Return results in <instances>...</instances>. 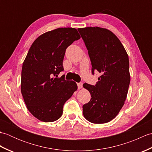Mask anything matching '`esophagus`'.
<instances>
[{
  "mask_svg": "<svg viewBox=\"0 0 152 152\" xmlns=\"http://www.w3.org/2000/svg\"><path fill=\"white\" fill-rule=\"evenodd\" d=\"M82 86H83V83L82 82L78 83V89H81L82 88Z\"/></svg>",
  "mask_w": 152,
  "mask_h": 152,
  "instance_id": "34e87169",
  "label": "esophagus"
}]
</instances>
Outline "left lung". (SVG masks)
Here are the masks:
<instances>
[{
    "label": "left lung",
    "mask_w": 152,
    "mask_h": 152,
    "mask_svg": "<svg viewBox=\"0 0 152 152\" xmlns=\"http://www.w3.org/2000/svg\"><path fill=\"white\" fill-rule=\"evenodd\" d=\"M78 31L88 50L92 74H101L95 86L83 83L91 100L83 105V114L93 124H104L118 114L127 98L131 80L128 55L110 31L98 27Z\"/></svg>",
    "instance_id": "obj_1"
}]
</instances>
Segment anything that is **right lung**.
Instances as JSON below:
<instances>
[{"label":"right lung","instance_id":"add662e5","mask_svg":"<svg viewBox=\"0 0 152 152\" xmlns=\"http://www.w3.org/2000/svg\"><path fill=\"white\" fill-rule=\"evenodd\" d=\"M80 38L74 28H58L40 35L31 45L21 70V90L28 110L44 122L57 120L76 83L58 74L64 70L66 48Z\"/></svg>","mask_w":152,"mask_h":152}]
</instances>
